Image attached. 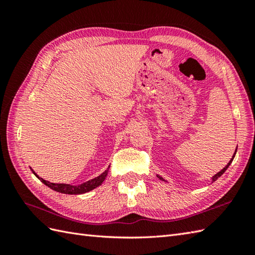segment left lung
<instances>
[{
	"mask_svg": "<svg viewBox=\"0 0 255 255\" xmlns=\"http://www.w3.org/2000/svg\"><path fill=\"white\" fill-rule=\"evenodd\" d=\"M236 152H237V149H236ZM235 155H236V153L234 154V158H235ZM234 158H232V159H231V160L229 161V163H228V164H227V165H226V166L224 167V169H223V170H221L220 172H218V173H217V174H216L215 176H213V182H215L216 180H217V178H218V177H220L221 175H223V174H224V173L226 172V170H227V169H228V167H229V165L231 164V162H232V160H234ZM158 177L160 178V180H162V181H164V180H163V178H162L161 176H159V175H158Z\"/></svg>",
	"mask_w": 255,
	"mask_h": 255,
	"instance_id": "1",
	"label": "left lung"
}]
</instances>
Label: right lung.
<instances>
[{
	"mask_svg": "<svg viewBox=\"0 0 255 255\" xmlns=\"http://www.w3.org/2000/svg\"><path fill=\"white\" fill-rule=\"evenodd\" d=\"M108 169H110V166H108ZM108 169L104 173H102L100 176L93 178V180H90L88 182L80 184V185H70V184H55V183H50V182H48V181H45L44 178H41V177L38 176L32 170L31 171H32V173H34V174L38 178H39V180L42 183L45 184V185H47L48 187H50L51 189H53V191L59 192V193H63V194L77 195V194H84L86 192H90V191H92V189H94L97 186H100L101 184L104 182V180H105L106 176H107Z\"/></svg>",
	"mask_w": 255,
	"mask_h": 255,
	"instance_id": "obj_1",
	"label": "right lung"
}]
</instances>
